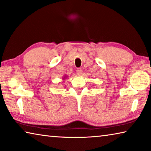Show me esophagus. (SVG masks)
<instances>
[{
  "mask_svg": "<svg viewBox=\"0 0 151 151\" xmlns=\"http://www.w3.org/2000/svg\"><path fill=\"white\" fill-rule=\"evenodd\" d=\"M76 74L79 76H81L82 74H83V70H82L81 68H77V69H76Z\"/></svg>",
  "mask_w": 151,
  "mask_h": 151,
  "instance_id": "34e87169",
  "label": "esophagus"
}]
</instances>
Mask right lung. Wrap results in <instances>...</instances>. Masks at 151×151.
<instances>
[{
  "label": "right lung",
  "mask_w": 151,
  "mask_h": 151,
  "mask_svg": "<svg viewBox=\"0 0 151 151\" xmlns=\"http://www.w3.org/2000/svg\"><path fill=\"white\" fill-rule=\"evenodd\" d=\"M67 77H68V76H66V75H65V76H63V81H65V79H66V78H67Z\"/></svg>",
  "instance_id": "obj_1"
}]
</instances>
